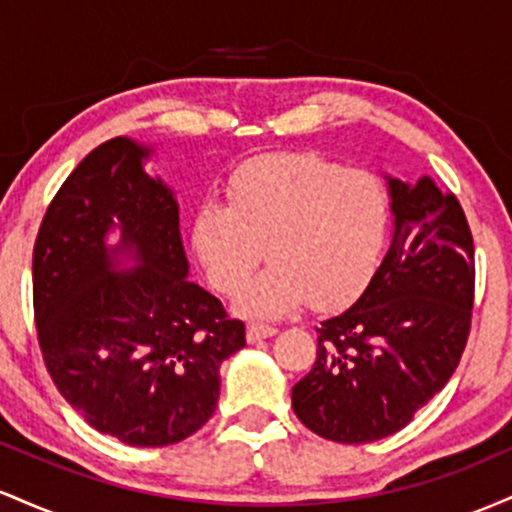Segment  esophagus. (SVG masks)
<instances>
[{
    "label": "esophagus",
    "mask_w": 512,
    "mask_h": 512,
    "mask_svg": "<svg viewBox=\"0 0 512 512\" xmlns=\"http://www.w3.org/2000/svg\"><path fill=\"white\" fill-rule=\"evenodd\" d=\"M276 332H279V330H276V327H269V325H248V332H245V337H248L250 344H255V342H262V339L274 337Z\"/></svg>",
    "instance_id": "1"
}]
</instances>
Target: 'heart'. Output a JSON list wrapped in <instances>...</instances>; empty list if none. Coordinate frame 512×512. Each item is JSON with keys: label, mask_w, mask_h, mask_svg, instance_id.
Masks as SVG:
<instances>
[{"label": "heart", "mask_w": 512, "mask_h": 512, "mask_svg": "<svg viewBox=\"0 0 512 512\" xmlns=\"http://www.w3.org/2000/svg\"><path fill=\"white\" fill-rule=\"evenodd\" d=\"M390 197L373 173L317 154H269L233 170L226 204H199L190 243L209 284L236 293L268 250L273 262L236 298L245 317L274 320L313 303L334 310L378 272Z\"/></svg>", "instance_id": "heart-1"}]
</instances>
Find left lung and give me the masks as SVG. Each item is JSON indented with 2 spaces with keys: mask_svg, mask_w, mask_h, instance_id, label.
I'll return each mask as SVG.
<instances>
[{
  "mask_svg": "<svg viewBox=\"0 0 512 512\" xmlns=\"http://www.w3.org/2000/svg\"><path fill=\"white\" fill-rule=\"evenodd\" d=\"M392 240L370 284L317 327V358L291 390L303 426L334 443L392 436L443 390L467 344L474 243L455 195L428 175H385Z\"/></svg>",
  "mask_w": 512,
  "mask_h": 512,
  "instance_id": "left-lung-1",
  "label": "left lung"
}]
</instances>
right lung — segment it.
I'll use <instances>...</instances> for the list:
<instances>
[{
  "mask_svg": "<svg viewBox=\"0 0 512 512\" xmlns=\"http://www.w3.org/2000/svg\"><path fill=\"white\" fill-rule=\"evenodd\" d=\"M154 146L115 137L72 170L33 248V310L57 390L96 431L163 448L219 402L245 325L190 281L180 207L146 173Z\"/></svg>",
  "mask_w": 512,
  "mask_h": 512,
  "instance_id": "right-lung-1",
  "label": "right lung"
}]
</instances>
